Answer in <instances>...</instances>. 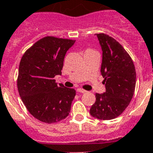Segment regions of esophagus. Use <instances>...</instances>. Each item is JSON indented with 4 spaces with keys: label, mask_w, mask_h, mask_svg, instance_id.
Returning a JSON list of instances; mask_svg holds the SVG:
<instances>
[{
    "label": "esophagus",
    "mask_w": 153,
    "mask_h": 153,
    "mask_svg": "<svg viewBox=\"0 0 153 153\" xmlns=\"http://www.w3.org/2000/svg\"><path fill=\"white\" fill-rule=\"evenodd\" d=\"M77 91L79 92V93H82V94H84V93L86 92V90L82 89V88H78V89H77Z\"/></svg>",
    "instance_id": "obj_1"
}]
</instances>
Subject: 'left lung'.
Returning a JSON list of instances; mask_svg holds the SVG:
<instances>
[{
  "label": "left lung",
  "instance_id": "8db88e82",
  "mask_svg": "<svg viewBox=\"0 0 153 153\" xmlns=\"http://www.w3.org/2000/svg\"><path fill=\"white\" fill-rule=\"evenodd\" d=\"M96 34L103 52L100 72L106 91L96 94L89 113L99 120H110L120 116L132 100L136 71L131 57L117 41L104 33Z\"/></svg>",
  "mask_w": 153,
  "mask_h": 153
}]
</instances>
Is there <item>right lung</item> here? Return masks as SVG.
<instances>
[{"label": "right lung", "mask_w": 153, "mask_h": 153, "mask_svg": "<svg viewBox=\"0 0 153 153\" xmlns=\"http://www.w3.org/2000/svg\"><path fill=\"white\" fill-rule=\"evenodd\" d=\"M75 40L47 36L27 49L19 63L17 87L23 104L39 121L53 123L64 120L75 96L74 89L57 85L67 51Z\"/></svg>", "instance_id": "right-lung-1"}]
</instances>
